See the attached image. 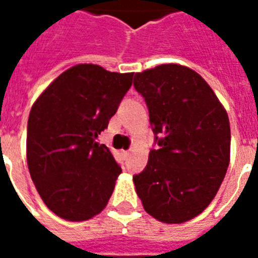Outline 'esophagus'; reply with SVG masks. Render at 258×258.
<instances>
[{"label":"esophagus","instance_id":"1","mask_svg":"<svg viewBox=\"0 0 258 258\" xmlns=\"http://www.w3.org/2000/svg\"><path fill=\"white\" fill-rule=\"evenodd\" d=\"M123 155L125 157H128L130 155H131V151H123Z\"/></svg>","mask_w":258,"mask_h":258}]
</instances>
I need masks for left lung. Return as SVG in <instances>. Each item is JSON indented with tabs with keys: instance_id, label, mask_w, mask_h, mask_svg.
Masks as SVG:
<instances>
[{
	"instance_id": "left-lung-1",
	"label": "left lung",
	"mask_w": 258,
	"mask_h": 258,
	"mask_svg": "<svg viewBox=\"0 0 258 258\" xmlns=\"http://www.w3.org/2000/svg\"><path fill=\"white\" fill-rule=\"evenodd\" d=\"M134 87L146 102L157 145L133 178L135 190L159 221H189L210 205L227 173V112L203 77L181 64L135 73Z\"/></svg>"
}]
</instances>
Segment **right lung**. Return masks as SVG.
<instances>
[{"mask_svg":"<svg viewBox=\"0 0 258 258\" xmlns=\"http://www.w3.org/2000/svg\"><path fill=\"white\" fill-rule=\"evenodd\" d=\"M134 73L83 63L63 72L31 107L27 166L42 202L68 221H85L106 207L121 167L96 142L117 112Z\"/></svg>","mask_w":258,"mask_h":258,"instance_id":"1","label":"right lung"}]
</instances>
